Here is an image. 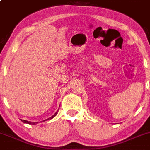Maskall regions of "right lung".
Segmentation results:
<instances>
[{"mask_svg":"<svg viewBox=\"0 0 150 150\" xmlns=\"http://www.w3.org/2000/svg\"><path fill=\"white\" fill-rule=\"evenodd\" d=\"M58 110H57V112H55V113L53 115H52L51 117H50V118H47V119L45 120V121H42V122H44V121H47V120H50V119H52V118H53L54 117H55V115H56L57 114H58ZM21 121H22L23 123H28V124H32V125H35V124H37V123H38V122H32V121H26V120H21Z\"/></svg>","mask_w":150,"mask_h":150,"instance_id":"add662e5","label":"right lung"}]
</instances>
